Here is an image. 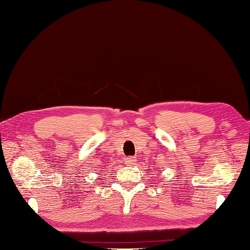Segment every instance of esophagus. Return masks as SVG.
I'll list each match as a JSON object with an SVG mask.
<instances>
[{
  "mask_svg": "<svg viewBox=\"0 0 250 250\" xmlns=\"http://www.w3.org/2000/svg\"><path fill=\"white\" fill-rule=\"evenodd\" d=\"M125 164L127 166H134L136 164V158H135V157H126Z\"/></svg>",
  "mask_w": 250,
  "mask_h": 250,
  "instance_id": "34e87169",
  "label": "esophagus"
}]
</instances>
